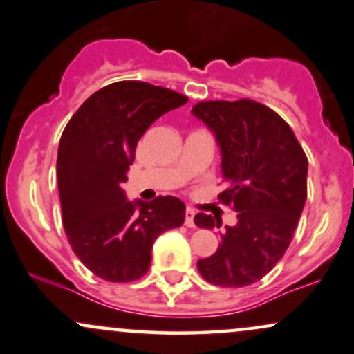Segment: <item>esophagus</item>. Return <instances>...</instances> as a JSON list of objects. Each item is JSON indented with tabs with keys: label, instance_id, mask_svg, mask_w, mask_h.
I'll list each match as a JSON object with an SVG mask.
<instances>
[{
	"label": "esophagus",
	"instance_id": "obj_1",
	"mask_svg": "<svg viewBox=\"0 0 354 354\" xmlns=\"http://www.w3.org/2000/svg\"><path fill=\"white\" fill-rule=\"evenodd\" d=\"M194 217H196V210L194 209H190V207H187L185 209V222L184 224L187 225V227H194Z\"/></svg>",
	"mask_w": 354,
	"mask_h": 354
}]
</instances>
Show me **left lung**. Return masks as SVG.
I'll return each mask as SVG.
<instances>
[{
  "instance_id": "1",
  "label": "left lung",
  "mask_w": 354,
  "mask_h": 354,
  "mask_svg": "<svg viewBox=\"0 0 354 354\" xmlns=\"http://www.w3.org/2000/svg\"><path fill=\"white\" fill-rule=\"evenodd\" d=\"M192 115L216 137L227 184L219 198L237 212V224L225 225L217 251L198 259L197 269L216 286H249L291 244L308 196V158L291 127L257 102H201ZM194 222L202 229L222 225L204 212Z\"/></svg>"
}]
</instances>
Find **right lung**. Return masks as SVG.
Masks as SVG:
<instances>
[{"label":"right lung","mask_w":354,"mask_h":354,"mask_svg":"<svg viewBox=\"0 0 354 354\" xmlns=\"http://www.w3.org/2000/svg\"><path fill=\"white\" fill-rule=\"evenodd\" d=\"M185 103L174 90L117 82L83 102L63 130L57 158L63 227L78 259L102 279H140L157 237L184 224L180 198L129 201L122 184L145 130Z\"/></svg>","instance_id":"obj_1"}]
</instances>
